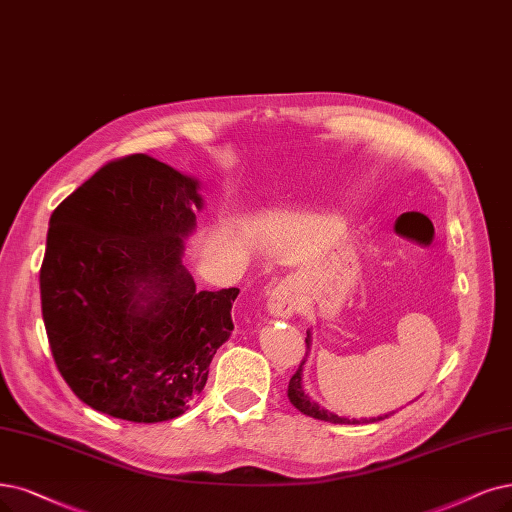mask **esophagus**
<instances>
[{"label": "esophagus", "mask_w": 512, "mask_h": 512, "mask_svg": "<svg viewBox=\"0 0 512 512\" xmlns=\"http://www.w3.org/2000/svg\"><path fill=\"white\" fill-rule=\"evenodd\" d=\"M297 310V295L293 282L287 278L278 282L268 297V312L276 318H291Z\"/></svg>", "instance_id": "1"}]
</instances>
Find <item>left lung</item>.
Masks as SVG:
<instances>
[{"instance_id":"left-lung-1","label":"left lung","mask_w":512,"mask_h":512,"mask_svg":"<svg viewBox=\"0 0 512 512\" xmlns=\"http://www.w3.org/2000/svg\"><path fill=\"white\" fill-rule=\"evenodd\" d=\"M306 346H308V350H310V346H312V335H310V331H308V337H306ZM306 356H308V352H306ZM304 365H306V358L304 361L299 363V369L293 373V377H291V382H289V401L293 403V407H297L301 413H306V415H310V418H316V420H323V422H331V424H369V422H380V420H384V418H388V415H380V418H365V420H350V418H339V415H335V413H331V411H327L325 407H320L318 403H314L310 396L304 392V386H301V371H304Z\"/></svg>"}]
</instances>
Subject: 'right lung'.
Segmentation results:
<instances>
[{"instance_id":"obj_1","label":"right lung","mask_w":512,"mask_h":512,"mask_svg":"<svg viewBox=\"0 0 512 512\" xmlns=\"http://www.w3.org/2000/svg\"><path fill=\"white\" fill-rule=\"evenodd\" d=\"M200 183L132 154L54 208L40 270L56 369L82 403L137 424L179 418L234 331L238 289L196 291L183 238Z\"/></svg>"}]
</instances>
